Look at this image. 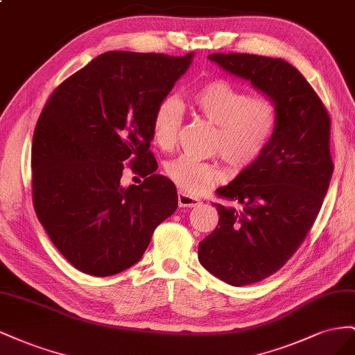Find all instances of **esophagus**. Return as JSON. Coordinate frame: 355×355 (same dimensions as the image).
<instances>
[{"mask_svg":"<svg viewBox=\"0 0 355 355\" xmlns=\"http://www.w3.org/2000/svg\"><path fill=\"white\" fill-rule=\"evenodd\" d=\"M200 204V200L198 198L189 196L187 193H183V191H178V205L180 207H186V208H195Z\"/></svg>","mask_w":355,"mask_h":355,"instance_id":"obj_1","label":"esophagus"}]
</instances>
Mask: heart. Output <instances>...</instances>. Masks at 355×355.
<instances>
[{
    "label": "heart",
    "mask_w": 355,
    "mask_h": 355,
    "mask_svg": "<svg viewBox=\"0 0 355 355\" xmlns=\"http://www.w3.org/2000/svg\"><path fill=\"white\" fill-rule=\"evenodd\" d=\"M191 104L209 123L217 126L212 151L220 153L229 166L244 171L265 153L277 132L279 113L273 101L251 96L225 78H214L193 89ZM183 107L175 96H165L151 119V135L164 150L177 144ZM166 177L183 193L202 195L225 178L220 162L180 156L165 166Z\"/></svg>",
    "instance_id": "b5f03b06"
}]
</instances>
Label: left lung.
I'll return each mask as SVG.
<instances>
[{
	"label": "left lung",
	"instance_id": "left-lung-1",
	"mask_svg": "<svg viewBox=\"0 0 355 355\" xmlns=\"http://www.w3.org/2000/svg\"><path fill=\"white\" fill-rule=\"evenodd\" d=\"M250 80L279 113L270 144L217 195L218 225L199 242V261L212 275L241 287L270 277L305 241L333 174L330 116L299 71L279 58L248 53L208 56Z\"/></svg>",
	"mask_w": 355,
	"mask_h": 355
}]
</instances>
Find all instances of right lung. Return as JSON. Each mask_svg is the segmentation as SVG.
Masks as SVG:
<instances>
[{
	"mask_svg": "<svg viewBox=\"0 0 355 355\" xmlns=\"http://www.w3.org/2000/svg\"><path fill=\"white\" fill-rule=\"evenodd\" d=\"M191 58L103 53L64 80L40 114L31 150L34 209L80 272L110 277L135 265L177 209L174 183L155 172L151 119ZM125 159L143 184L121 187Z\"/></svg>",
	"mask_w": 355,
	"mask_h": 355,
	"instance_id": "1",
	"label": "right lung"
}]
</instances>
